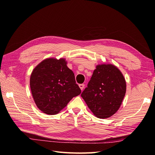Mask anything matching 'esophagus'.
Segmentation results:
<instances>
[{"instance_id":"obj_1","label":"esophagus","mask_w":155,"mask_h":155,"mask_svg":"<svg viewBox=\"0 0 155 155\" xmlns=\"http://www.w3.org/2000/svg\"><path fill=\"white\" fill-rule=\"evenodd\" d=\"M84 87H85V85L84 84H79V87L80 88V89L81 90H83V89L84 88Z\"/></svg>"}]
</instances>
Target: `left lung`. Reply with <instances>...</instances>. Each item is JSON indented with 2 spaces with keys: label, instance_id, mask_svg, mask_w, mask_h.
Returning a JSON list of instances; mask_svg holds the SVG:
<instances>
[{
  "label": "left lung",
  "instance_id": "obj_1",
  "mask_svg": "<svg viewBox=\"0 0 155 155\" xmlns=\"http://www.w3.org/2000/svg\"><path fill=\"white\" fill-rule=\"evenodd\" d=\"M126 91V81L119 70L112 64H101L97 66L81 97L96 117L105 119L119 109Z\"/></svg>",
  "mask_w": 155,
  "mask_h": 155
}]
</instances>
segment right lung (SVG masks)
Returning <instances> with one entry per match:
<instances>
[{
    "label": "right lung",
    "mask_w": 155,
    "mask_h": 155,
    "mask_svg": "<svg viewBox=\"0 0 155 155\" xmlns=\"http://www.w3.org/2000/svg\"><path fill=\"white\" fill-rule=\"evenodd\" d=\"M30 87L37 107L47 114H58L81 94L75 75L64 59L48 58L32 71Z\"/></svg>",
    "instance_id": "1"
}]
</instances>
